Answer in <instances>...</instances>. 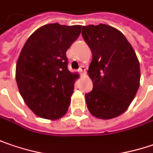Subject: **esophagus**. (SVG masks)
<instances>
[{"label": "esophagus", "mask_w": 153, "mask_h": 153, "mask_svg": "<svg viewBox=\"0 0 153 153\" xmlns=\"http://www.w3.org/2000/svg\"><path fill=\"white\" fill-rule=\"evenodd\" d=\"M79 72L80 73L81 75H85V74H86V69H85V68L84 66H81V67H80V68L79 69Z\"/></svg>", "instance_id": "34e87169"}]
</instances>
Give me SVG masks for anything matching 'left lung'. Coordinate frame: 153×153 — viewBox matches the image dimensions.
Wrapping results in <instances>:
<instances>
[{
  "instance_id": "left-lung-1",
  "label": "left lung",
  "mask_w": 153,
  "mask_h": 153,
  "mask_svg": "<svg viewBox=\"0 0 153 153\" xmlns=\"http://www.w3.org/2000/svg\"><path fill=\"white\" fill-rule=\"evenodd\" d=\"M92 53L88 75L92 91L85 95L90 113L109 120L124 113L140 87V68L135 51L123 33L99 24L82 27Z\"/></svg>"
}]
</instances>
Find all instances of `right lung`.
<instances>
[{"label":"right lung","mask_w":153,"mask_h":153,"mask_svg":"<svg viewBox=\"0 0 153 153\" xmlns=\"http://www.w3.org/2000/svg\"><path fill=\"white\" fill-rule=\"evenodd\" d=\"M81 25H44L25 42L16 64V81L25 103L37 116L56 120L67 113L79 78L68 69L67 50Z\"/></svg>","instance_id":"obj_1"}]
</instances>
